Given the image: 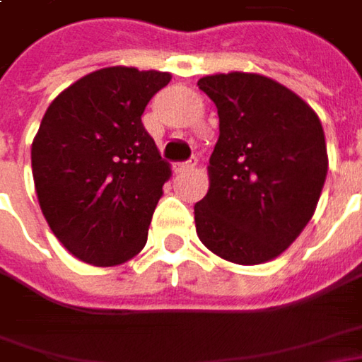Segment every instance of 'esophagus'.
I'll return each instance as SVG.
<instances>
[{"instance_id": "esophagus-1", "label": "esophagus", "mask_w": 362, "mask_h": 362, "mask_svg": "<svg viewBox=\"0 0 362 362\" xmlns=\"http://www.w3.org/2000/svg\"><path fill=\"white\" fill-rule=\"evenodd\" d=\"M195 165H197V163H195V159H193V160H185V163H177V165H175V171H177V173H185V171H193V169H195Z\"/></svg>"}]
</instances>
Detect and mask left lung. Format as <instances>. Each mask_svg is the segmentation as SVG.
Wrapping results in <instances>:
<instances>
[{
  "label": "left lung",
  "instance_id": "obj_1",
  "mask_svg": "<svg viewBox=\"0 0 362 362\" xmlns=\"http://www.w3.org/2000/svg\"><path fill=\"white\" fill-rule=\"evenodd\" d=\"M217 106L209 191L195 203L207 250L254 266L278 257L314 216L328 171L320 119L272 78L230 72L197 82Z\"/></svg>",
  "mask_w": 362,
  "mask_h": 362
}]
</instances>
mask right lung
I'll return each instance as SVG.
<instances>
[{
    "mask_svg": "<svg viewBox=\"0 0 362 362\" xmlns=\"http://www.w3.org/2000/svg\"><path fill=\"white\" fill-rule=\"evenodd\" d=\"M169 72L127 66L76 80L48 106L32 143V173L49 230L78 259L119 266L146 243L171 177L143 127Z\"/></svg>",
    "mask_w": 362,
    "mask_h": 362,
    "instance_id": "obj_1",
    "label": "right lung"
}]
</instances>
